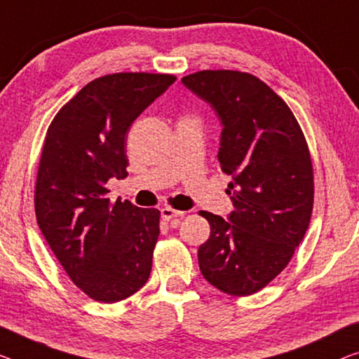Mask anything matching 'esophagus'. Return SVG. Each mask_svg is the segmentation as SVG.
Listing matches in <instances>:
<instances>
[{
  "instance_id": "34e87169",
  "label": "esophagus",
  "mask_w": 359,
  "mask_h": 359,
  "mask_svg": "<svg viewBox=\"0 0 359 359\" xmlns=\"http://www.w3.org/2000/svg\"><path fill=\"white\" fill-rule=\"evenodd\" d=\"M180 217H184V212H182V211H175V210H172V208H163V210H161V219H163V221H165V222L172 221L174 222L172 226H175V224H179V219Z\"/></svg>"
}]
</instances>
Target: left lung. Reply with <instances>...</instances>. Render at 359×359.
<instances>
[{
    "label": "left lung",
    "instance_id": "obj_1",
    "mask_svg": "<svg viewBox=\"0 0 359 359\" xmlns=\"http://www.w3.org/2000/svg\"><path fill=\"white\" fill-rule=\"evenodd\" d=\"M182 83L221 122L217 159L231 175L235 211H201L211 235L198 248L205 279L224 293L253 295L292 259L313 211V164L295 116L251 74L201 71Z\"/></svg>",
    "mask_w": 359,
    "mask_h": 359
}]
</instances>
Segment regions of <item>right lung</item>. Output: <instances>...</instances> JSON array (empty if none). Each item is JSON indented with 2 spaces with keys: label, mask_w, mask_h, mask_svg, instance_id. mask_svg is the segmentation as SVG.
<instances>
[{
  "label": "right lung",
  "mask_w": 359,
  "mask_h": 359,
  "mask_svg": "<svg viewBox=\"0 0 359 359\" xmlns=\"http://www.w3.org/2000/svg\"><path fill=\"white\" fill-rule=\"evenodd\" d=\"M174 82V76L145 72L95 79L48 128L36 222L71 280L96 302L133 295L151 272L159 211L111 203L106 184L127 177L128 128Z\"/></svg>",
  "instance_id": "1"
}]
</instances>
